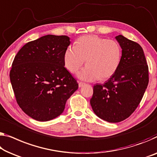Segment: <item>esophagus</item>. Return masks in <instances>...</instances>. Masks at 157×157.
<instances>
[{
    "label": "esophagus",
    "instance_id": "esophagus-1",
    "mask_svg": "<svg viewBox=\"0 0 157 157\" xmlns=\"http://www.w3.org/2000/svg\"><path fill=\"white\" fill-rule=\"evenodd\" d=\"M78 85H79V87H82V86H83L84 85H85V83L82 82H79Z\"/></svg>",
    "mask_w": 157,
    "mask_h": 157
}]
</instances>
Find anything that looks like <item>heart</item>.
<instances>
[{
  "instance_id": "obj_1",
  "label": "heart",
  "mask_w": 157,
  "mask_h": 157,
  "mask_svg": "<svg viewBox=\"0 0 157 157\" xmlns=\"http://www.w3.org/2000/svg\"><path fill=\"white\" fill-rule=\"evenodd\" d=\"M121 59V48L118 42L96 35L79 37L74 46L66 48L63 60L66 69L75 73L86 60V66L78 73L85 81L106 79L118 70Z\"/></svg>"
}]
</instances>
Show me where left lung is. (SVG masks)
Masks as SVG:
<instances>
[{"label": "left lung", "instance_id": "1", "mask_svg": "<svg viewBox=\"0 0 157 157\" xmlns=\"http://www.w3.org/2000/svg\"><path fill=\"white\" fill-rule=\"evenodd\" d=\"M122 48L116 72L103 85L94 86L90 99L94 113L109 123L128 118L138 106L149 83V71L143 49L123 35L116 36Z\"/></svg>", "mask_w": 157, "mask_h": 157}]
</instances>
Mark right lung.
I'll return each instance as SVG.
<instances>
[{"instance_id": "obj_1", "label": "right lung", "mask_w": 157, "mask_h": 157, "mask_svg": "<svg viewBox=\"0 0 157 157\" xmlns=\"http://www.w3.org/2000/svg\"><path fill=\"white\" fill-rule=\"evenodd\" d=\"M70 44L68 36L48 34L28 42L14 58L10 79L16 101L34 120L48 121L60 116L78 89L64 67Z\"/></svg>"}]
</instances>
